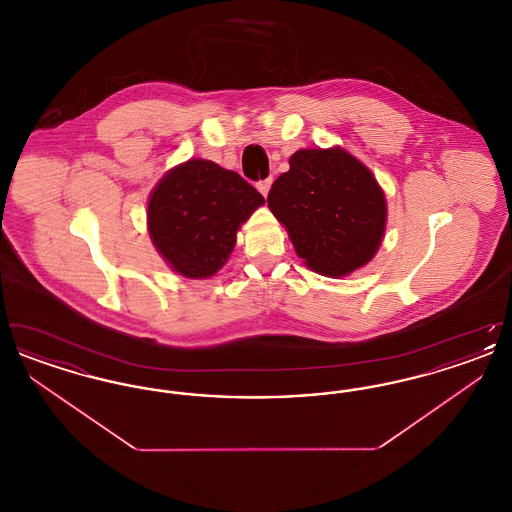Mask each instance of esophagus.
Listing matches in <instances>:
<instances>
[{
	"label": "esophagus",
	"mask_w": 512,
	"mask_h": 512,
	"mask_svg": "<svg viewBox=\"0 0 512 512\" xmlns=\"http://www.w3.org/2000/svg\"><path fill=\"white\" fill-rule=\"evenodd\" d=\"M270 184H272V178H265V180H259V182H257V190H259L261 194L267 195L268 190H270Z\"/></svg>",
	"instance_id": "34e87169"
}]
</instances>
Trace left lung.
<instances>
[{
  "label": "left lung",
  "mask_w": 512,
  "mask_h": 512,
  "mask_svg": "<svg viewBox=\"0 0 512 512\" xmlns=\"http://www.w3.org/2000/svg\"><path fill=\"white\" fill-rule=\"evenodd\" d=\"M267 203L307 267L332 278L366 265L386 228V197L376 178L340 147L293 153Z\"/></svg>",
  "instance_id": "1"
}]
</instances>
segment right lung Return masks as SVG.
Returning <instances> with one entry per match:
<instances>
[{
    "label": "right lung",
    "instance_id": "obj_1",
    "mask_svg": "<svg viewBox=\"0 0 512 512\" xmlns=\"http://www.w3.org/2000/svg\"><path fill=\"white\" fill-rule=\"evenodd\" d=\"M263 203L238 172L192 159L172 169L149 197V236L178 274L207 278L226 263L240 224Z\"/></svg>",
    "mask_w": 512,
    "mask_h": 512
}]
</instances>
